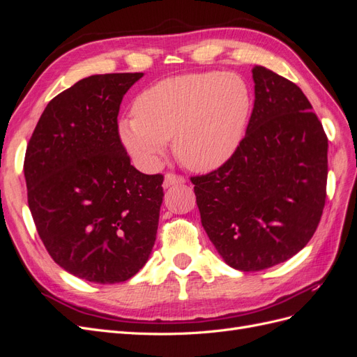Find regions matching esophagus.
<instances>
[{
    "label": "esophagus",
    "mask_w": 357,
    "mask_h": 357,
    "mask_svg": "<svg viewBox=\"0 0 357 357\" xmlns=\"http://www.w3.org/2000/svg\"><path fill=\"white\" fill-rule=\"evenodd\" d=\"M181 183H185V178L178 174H174V172H168L164 178V188H171V186H177L181 185Z\"/></svg>",
    "instance_id": "obj_1"
}]
</instances>
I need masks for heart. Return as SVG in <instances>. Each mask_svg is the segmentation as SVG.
<instances>
[{"mask_svg":"<svg viewBox=\"0 0 357 357\" xmlns=\"http://www.w3.org/2000/svg\"><path fill=\"white\" fill-rule=\"evenodd\" d=\"M250 107V91L238 75L181 74L139 93L135 117L122 119L119 135L139 164L152 165L172 139L183 165L207 172L235 153Z\"/></svg>","mask_w":357,"mask_h":357,"instance_id":"heart-1","label":"heart"}]
</instances>
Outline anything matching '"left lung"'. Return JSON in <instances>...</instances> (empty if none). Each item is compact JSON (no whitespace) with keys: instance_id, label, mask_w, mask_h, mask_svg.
I'll return each mask as SVG.
<instances>
[{"instance_id":"1","label":"left lung","mask_w":357,"mask_h":357,"mask_svg":"<svg viewBox=\"0 0 357 357\" xmlns=\"http://www.w3.org/2000/svg\"><path fill=\"white\" fill-rule=\"evenodd\" d=\"M255 105L235 153L190 177L201 223L240 271H262L302 250L326 201L328 137L298 86L256 66Z\"/></svg>"}]
</instances>
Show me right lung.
Here are the masks:
<instances>
[{"label": "right lung", "mask_w": 357, "mask_h": 357, "mask_svg": "<svg viewBox=\"0 0 357 357\" xmlns=\"http://www.w3.org/2000/svg\"><path fill=\"white\" fill-rule=\"evenodd\" d=\"M143 73L96 74L61 92L26 147L28 205L46 250L86 282H126L152 252L164 176L131 165L119 135L123 95Z\"/></svg>", "instance_id": "1"}]
</instances>
